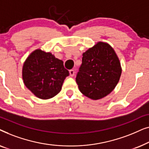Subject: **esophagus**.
<instances>
[{"mask_svg": "<svg viewBox=\"0 0 149 149\" xmlns=\"http://www.w3.org/2000/svg\"><path fill=\"white\" fill-rule=\"evenodd\" d=\"M69 73H70V75L71 77H73L74 75V70H70V71H69Z\"/></svg>", "mask_w": 149, "mask_h": 149, "instance_id": "34e87169", "label": "esophagus"}]
</instances>
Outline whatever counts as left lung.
I'll list each match as a JSON object with an SVG mask.
<instances>
[{
    "label": "left lung",
    "instance_id": "obj_1",
    "mask_svg": "<svg viewBox=\"0 0 149 149\" xmlns=\"http://www.w3.org/2000/svg\"><path fill=\"white\" fill-rule=\"evenodd\" d=\"M121 72V63L113 48L107 42L99 41L83 54L76 82L83 95L97 100L113 91Z\"/></svg>",
    "mask_w": 149,
    "mask_h": 149
}]
</instances>
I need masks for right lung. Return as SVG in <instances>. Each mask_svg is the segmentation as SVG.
<instances>
[{"mask_svg": "<svg viewBox=\"0 0 149 149\" xmlns=\"http://www.w3.org/2000/svg\"><path fill=\"white\" fill-rule=\"evenodd\" d=\"M69 75L63 61L51 52L34 50L26 59L22 67V79L26 87L38 98L50 99L62 89Z\"/></svg>", "mask_w": 149, "mask_h": 149, "instance_id": "right-lung-1", "label": "right lung"}]
</instances>
